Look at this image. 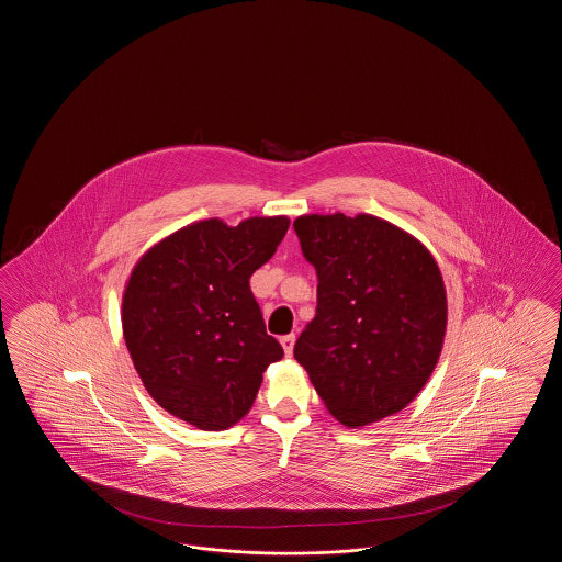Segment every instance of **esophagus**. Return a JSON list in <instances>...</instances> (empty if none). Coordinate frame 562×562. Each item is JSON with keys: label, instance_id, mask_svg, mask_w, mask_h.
Returning <instances> with one entry per match:
<instances>
[{"label": "esophagus", "instance_id": "1", "mask_svg": "<svg viewBox=\"0 0 562 562\" xmlns=\"http://www.w3.org/2000/svg\"><path fill=\"white\" fill-rule=\"evenodd\" d=\"M280 344H282V348H284V353H286V356H291L294 348L293 333H291V335H284V337H280Z\"/></svg>", "mask_w": 562, "mask_h": 562}]
</instances>
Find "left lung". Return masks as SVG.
Returning a JSON list of instances; mask_svg holds the SVG:
<instances>
[{"mask_svg":"<svg viewBox=\"0 0 562 562\" xmlns=\"http://www.w3.org/2000/svg\"><path fill=\"white\" fill-rule=\"evenodd\" d=\"M318 276V305L296 362L348 428L402 411L426 385L447 328V294L428 250L371 214L293 223Z\"/></svg>","mask_w":562,"mask_h":562,"instance_id":"1","label":"left lung"}]
</instances>
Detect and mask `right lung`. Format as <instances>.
Listing matches in <instances>:
<instances>
[{"mask_svg": "<svg viewBox=\"0 0 562 562\" xmlns=\"http://www.w3.org/2000/svg\"><path fill=\"white\" fill-rule=\"evenodd\" d=\"M289 225L286 216H255L238 227L193 223L134 268L122 303L134 369L161 408L195 428L238 424L266 369L284 356L266 330L250 276L273 257Z\"/></svg>", "mask_w": 562, "mask_h": 562, "instance_id": "add662e5", "label": "right lung"}]
</instances>
